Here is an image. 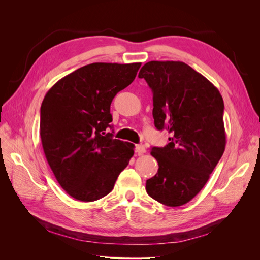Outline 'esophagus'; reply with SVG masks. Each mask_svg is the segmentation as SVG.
Returning a JSON list of instances; mask_svg holds the SVG:
<instances>
[{
	"instance_id": "1",
	"label": "esophagus",
	"mask_w": 260,
	"mask_h": 260,
	"mask_svg": "<svg viewBox=\"0 0 260 260\" xmlns=\"http://www.w3.org/2000/svg\"><path fill=\"white\" fill-rule=\"evenodd\" d=\"M146 152V148L143 144H138L136 145V153L138 155H143Z\"/></svg>"
}]
</instances>
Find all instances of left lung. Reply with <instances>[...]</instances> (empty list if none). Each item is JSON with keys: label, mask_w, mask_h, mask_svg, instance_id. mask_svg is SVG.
<instances>
[{"label": "left lung", "mask_w": 260, "mask_h": 260, "mask_svg": "<svg viewBox=\"0 0 260 260\" xmlns=\"http://www.w3.org/2000/svg\"><path fill=\"white\" fill-rule=\"evenodd\" d=\"M139 78L152 89L156 129L170 133L166 146L152 147L159 168L146 180V192L166 206H182L206 184L224 152L222 96L182 61H148Z\"/></svg>", "instance_id": "1"}]
</instances>
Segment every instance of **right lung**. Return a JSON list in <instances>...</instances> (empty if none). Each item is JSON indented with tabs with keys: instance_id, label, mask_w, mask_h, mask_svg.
<instances>
[{
	"instance_id": "1",
	"label": "right lung",
	"mask_w": 260,
	"mask_h": 260,
	"mask_svg": "<svg viewBox=\"0 0 260 260\" xmlns=\"http://www.w3.org/2000/svg\"><path fill=\"white\" fill-rule=\"evenodd\" d=\"M141 62H93L61 78L45 94L40 112L43 151L59 185L81 202L111 192L135 154V145L106 133L111 104L135 80Z\"/></svg>"
}]
</instances>
